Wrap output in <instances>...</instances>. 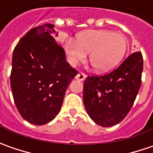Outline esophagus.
<instances>
[{
    "instance_id": "esophagus-1",
    "label": "esophagus",
    "mask_w": 153,
    "mask_h": 153,
    "mask_svg": "<svg viewBox=\"0 0 153 153\" xmlns=\"http://www.w3.org/2000/svg\"><path fill=\"white\" fill-rule=\"evenodd\" d=\"M75 78L76 80H78V81H84L86 78V75L84 73H82V72H79L76 76Z\"/></svg>"
}]
</instances>
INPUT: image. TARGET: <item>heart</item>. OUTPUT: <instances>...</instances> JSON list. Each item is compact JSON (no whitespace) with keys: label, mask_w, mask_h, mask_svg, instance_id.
<instances>
[{"label":"heart","mask_w":153,"mask_h":153,"mask_svg":"<svg viewBox=\"0 0 153 153\" xmlns=\"http://www.w3.org/2000/svg\"><path fill=\"white\" fill-rule=\"evenodd\" d=\"M68 62L75 66L89 53V62L98 72L114 68L122 60L127 49L126 38L110 30H88L79 34L76 41L68 39L64 45Z\"/></svg>","instance_id":"b5f03b06"}]
</instances>
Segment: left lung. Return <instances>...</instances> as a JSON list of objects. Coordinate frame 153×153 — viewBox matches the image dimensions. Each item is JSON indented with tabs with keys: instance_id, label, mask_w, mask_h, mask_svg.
Segmentation results:
<instances>
[{
	"instance_id": "1",
	"label": "left lung",
	"mask_w": 153,
	"mask_h": 153,
	"mask_svg": "<svg viewBox=\"0 0 153 153\" xmlns=\"http://www.w3.org/2000/svg\"><path fill=\"white\" fill-rule=\"evenodd\" d=\"M142 71V54L136 52L113 71L88 76L83 85V104L92 120L102 127L119 123L135 100Z\"/></svg>"
}]
</instances>
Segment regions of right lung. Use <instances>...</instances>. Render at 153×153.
Returning a JSON list of instances; mask_svg holds the SVG:
<instances>
[{
	"instance_id": "1",
	"label": "right lung",
	"mask_w": 153,
	"mask_h": 153,
	"mask_svg": "<svg viewBox=\"0 0 153 153\" xmlns=\"http://www.w3.org/2000/svg\"><path fill=\"white\" fill-rule=\"evenodd\" d=\"M54 25L35 27L20 39L13 53L11 88L21 117L35 125L59 114L65 91L77 71L57 44Z\"/></svg>"
}]
</instances>
